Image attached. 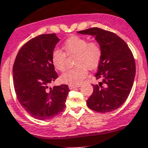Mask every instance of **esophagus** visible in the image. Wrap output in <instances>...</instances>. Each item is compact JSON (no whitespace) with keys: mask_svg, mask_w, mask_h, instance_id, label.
Returning <instances> with one entry per match:
<instances>
[{"mask_svg":"<svg viewBox=\"0 0 148 148\" xmlns=\"http://www.w3.org/2000/svg\"><path fill=\"white\" fill-rule=\"evenodd\" d=\"M79 87V85H76V86H74V85H69V87L70 90H74V89L77 88V87Z\"/></svg>","mask_w":148,"mask_h":148,"instance_id":"obj_1","label":"esophagus"}]
</instances>
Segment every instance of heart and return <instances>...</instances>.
I'll return each instance as SVG.
<instances>
[{
  "label": "heart",
  "instance_id": "obj_1",
  "mask_svg": "<svg viewBox=\"0 0 148 148\" xmlns=\"http://www.w3.org/2000/svg\"><path fill=\"white\" fill-rule=\"evenodd\" d=\"M64 52L55 50L52 53L51 61L56 70H66V56H76L75 69L69 70L61 77L62 82L70 85H79L87 74V69H95L98 66L103 56V49L96 41L88 42L86 38L72 36L63 45Z\"/></svg>",
  "mask_w": 148,
  "mask_h": 148
}]
</instances>
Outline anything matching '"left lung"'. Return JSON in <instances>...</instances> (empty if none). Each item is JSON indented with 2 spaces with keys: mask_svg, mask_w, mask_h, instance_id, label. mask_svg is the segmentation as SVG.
<instances>
[{
  "mask_svg": "<svg viewBox=\"0 0 148 148\" xmlns=\"http://www.w3.org/2000/svg\"><path fill=\"white\" fill-rule=\"evenodd\" d=\"M78 33L95 36L103 49L95 74L101 81L92 84L93 92L87 100L90 109L108 113L119 108L127 100L135 77V61L124 40L114 32L92 27Z\"/></svg>",
  "mask_w": 148,
  "mask_h": 148,
  "instance_id": "1",
  "label": "left lung"
}]
</instances>
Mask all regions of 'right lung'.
I'll return each mask as SVG.
<instances>
[{"label": "right lung", "mask_w": 148, "mask_h": 148, "mask_svg": "<svg viewBox=\"0 0 148 148\" xmlns=\"http://www.w3.org/2000/svg\"><path fill=\"white\" fill-rule=\"evenodd\" d=\"M59 39L43 34L29 40L17 53L13 66L16 95L24 110L34 118H53L65 109L70 91L67 84L50 87L58 77L51 56Z\"/></svg>", "instance_id": "add662e5"}]
</instances>
